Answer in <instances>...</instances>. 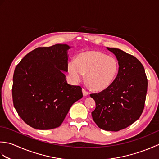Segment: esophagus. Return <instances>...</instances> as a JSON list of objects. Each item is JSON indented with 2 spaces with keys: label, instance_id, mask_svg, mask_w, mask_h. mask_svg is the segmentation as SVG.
<instances>
[{
  "label": "esophagus",
  "instance_id": "esophagus-1",
  "mask_svg": "<svg viewBox=\"0 0 159 159\" xmlns=\"http://www.w3.org/2000/svg\"><path fill=\"white\" fill-rule=\"evenodd\" d=\"M82 92H83V96H86L88 95V92H87V91H86L85 89H83H83H82Z\"/></svg>",
  "mask_w": 159,
  "mask_h": 159
}]
</instances>
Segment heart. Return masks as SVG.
<instances>
[{"label": "heart", "instance_id": "b5f03b06", "mask_svg": "<svg viewBox=\"0 0 159 159\" xmlns=\"http://www.w3.org/2000/svg\"><path fill=\"white\" fill-rule=\"evenodd\" d=\"M118 69L119 64L115 57L95 50L80 53L76 60L67 63V71L73 82L80 81L86 74V81L95 91L108 88L116 78Z\"/></svg>", "mask_w": 159, "mask_h": 159}]
</instances>
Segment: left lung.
<instances>
[{"instance_id":"1","label":"left lung","mask_w":159,"mask_h":159,"mask_svg":"<svg viewBox=\"0 0 159 159\" xmlns=\"http://www.w3.org/2000/svg\"><path fill=\"white\" fill-rule=\"evenodd\" d=\"M107 49L116 55L119 70L108 88L90 94L96 102L92 116L101 129L116 132L140 117L146 101L148 79L143 65L136 57L118 48Z\"/></svg>"}]
</instances>
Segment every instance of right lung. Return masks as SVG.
Returning a JSON list of instances; mask_svg holds the SVG:
<instances>
[{
    "mask_svg": "<svg viewBox=\"0 0 159 159\" xmlns=\"http://www.w3.org/2000/svg\"><path fill=\"white\" fill-rule=\"evenodd\" d=\"M67 44L39 47L28 53L15 68L13 106L29 126L39 130L61 126L72 104L82 98V88L67 83Z\"/></svg>",
    "mask_w": 159,
    "mask_h": 159,
    "instance_id": "add662e5",
    "label": "right lung"
}]
</instances>
